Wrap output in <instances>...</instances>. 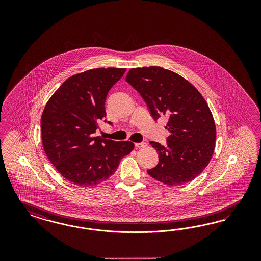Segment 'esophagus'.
Here are the masks:
<instances>
[{
  "mask_svg": "<svg viewBox=\"0 0 261 261\" xmlns=\"http://www.w3.org/2000/svg\"><path fill=\"white\" fill-rule=\"evenodd\" d=\"M135 146L137 147V148H141V147H145L146 146V143L144 142H136L135 143Z\"/></svg>",
  "mask_w": 261,
  "mask_h": 261,
  "instance_id": "esophagus-1",
  "label": "esophagus"
}]
</instances>
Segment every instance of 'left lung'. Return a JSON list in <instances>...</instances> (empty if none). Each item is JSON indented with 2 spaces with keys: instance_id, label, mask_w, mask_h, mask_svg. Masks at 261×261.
I'll return each instance as SVG.
<instances>
[{
  "instance_id": "1",
  "label": "left lung",
  "mask_w": 261,
  "mask_h": 261,
  "mask_svg": "<svg viewBox=\"0 0 261 261\" xmlns=\"http://www.w3.org/2000/svg\"><path fill=\"white\" fill-rule=\"evenodd\" d=\"M126 82L141 95L154 120L167 119L166 145L149 142L158 152L159 163L147 173L168 186L196 178L212 159L216 138L204 97L181 75L156 66L130 70Z\"/></svg>"
}]
</instances>
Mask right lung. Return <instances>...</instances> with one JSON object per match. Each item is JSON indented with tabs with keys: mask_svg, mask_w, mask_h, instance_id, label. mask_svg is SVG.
I'll use <instances>...</instances> for the list:
<instances>
[{
	"mask_svg": "<svg viewBox=\"0 0 261 261\" xmlns=\"http://www.w3.org/2000/svg\"><path fill=\"white\" fill-rule=\"evenodd\" d=\"M126 69H95L67 79L42 115L44 150L57 171L79 186H95L116 172L134 143L95 137L106 116L108 92ZM104 122L112 125L106 119Z\"/></svg>",
	"mask_w": 261,
	"mask_h": 261,
	"instance_id": "obj_1",
	"label": "right lung"
}]
</instances>
